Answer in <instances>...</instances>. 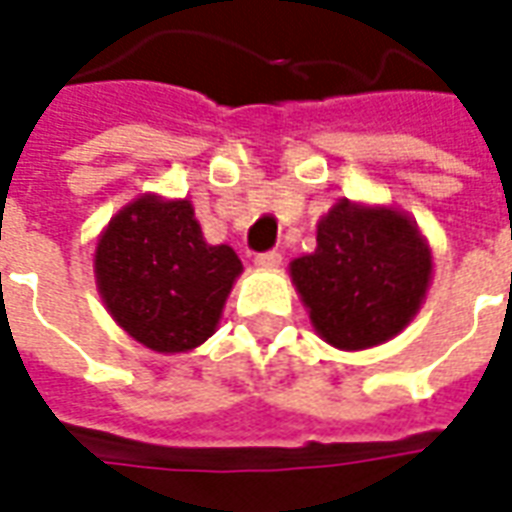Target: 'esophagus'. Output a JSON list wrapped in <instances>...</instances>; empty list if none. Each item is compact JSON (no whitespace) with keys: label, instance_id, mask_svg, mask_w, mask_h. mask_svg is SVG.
<instances>
[{"label":"esophagus","instance_id":"esophagus-1","mask_svg":"<svg viewBox=\"0 0 512 512\" xmlns=\"http://www.w3.org/2000/svg\"><path fill=\"white\" fill-rule=\"evenodd\" d=\"M279 263H282V255H279V252H260V255H255L257 268H277Z\"/></svg>","mask_w":512,"mask_h":512}]
</instances>
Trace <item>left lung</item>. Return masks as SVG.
<instances>
[{
	"instance_id": "8db88e82",
	"label": "left lung",
	"mask_w": 512,
	"mask_h": 512,
	"mask_svg": "<svg viewBox=\"0 0 512 512\" xmlns=\"http://www.w3.org/2000/svg\"><path fill=\"white\" fill-rule=\"evenodd\" d=\"M315 252L290 263L312 329L340 351H365L406 329L428 296L433 252L406 211L337 200Z\"/></svg>"
}]
</instances>
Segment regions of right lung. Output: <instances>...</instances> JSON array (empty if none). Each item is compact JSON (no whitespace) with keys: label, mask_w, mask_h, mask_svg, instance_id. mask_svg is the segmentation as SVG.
<instances>
[{"label":"right lung","mask_w":512,"mask_h":512,"mask_svg":"<svg viewBox=\"0 0 512 512\" xmlns=\"http://www.w3.org/2000/svg\"><path fill=\"white\" fill-rule=\"evenodd\" d=\"M93 268L106 312L156 354L205 343L244 271L233 246L205 241L191 200L158 194H139L109 219Z\"/></svg>","instance_id":"add662e5"}]
</instances>
